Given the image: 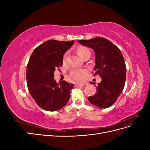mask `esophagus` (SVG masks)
<instances>
[{"label": "esophagus", "mask_w": 150, "mask_h": 150, "mask_svg": "<svg viewBox=\"0 0 150 150\" xmlns=\"http://www.w3.org/2000/svg\"><path fill=\"white\" fill-rule=\"evenodd\" d=\"M88 84L86 83V84H78V83H76V86H77V87H79V86H84L85 85H87Z\"/></svg>", "instance_id": "esophagus-1"}]
</instances>
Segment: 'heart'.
I'll use <instances>...</instances> for the list:
<instances>
[{"mask_svg":"<svg viewBox=\"0 0 150 150\" xmlns=\"http://www.w3.org/2000/svg\"><path fill=\"white\" fill-rule=\"evenodd\" d=\"M77 52L79 54V56L83 58V59L86 57L91 56V52L89 49L84 46H79L78 49H77ZM67 59V52L65 53L64 56H63V63L66 64ZM88 76V71L84 69H74L71 70L70 72V77L75 80L77 82L79 83H83L86 81V78Z\"/></svg>","mask_w":150,"mask_h":150,"instance_id":"heart-1","label":"heart"}]
</instances>
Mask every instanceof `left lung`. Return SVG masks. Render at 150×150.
I'll return each mask as SVG.
<instances>
[{"mask_svg": "<svg viewBox=\"0 0 150 150\" xmlns=\"http://www.w3.org/2000/svg\"><path fill=\"white\" fill-rule=\"evenodd\" d=\"M78 42L94 51V76L98 74L102 79L97 86H95L97 93L89 96L88 100L98 108L110 107L117 100L125 84L126 67L122 53L114 44L104 38L79 40ZM90 83L94 84V82Z\"/></svg>", "mask_w": 150, "mask_h": 150, "instance_id": "obj_1", "label": "left lung"}]
</instances>
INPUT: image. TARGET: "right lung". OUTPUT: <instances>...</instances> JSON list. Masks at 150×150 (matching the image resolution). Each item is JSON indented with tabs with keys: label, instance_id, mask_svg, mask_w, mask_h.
<instances>
[{
	"label": "right lung",
	"instance_id": "obj_1",
	"mask_svg": "<svg viewBox=\"0 0 150 150\" xmlns=\"http://www.w3.org/2000/svg\"><path fill=\"white\" fill-rule=\"evenodd\" d=\"M74 43L49 40L36 47L27 66L29 91L38 105L44 110L56 111L69 101L73 84L65 81L56 83L54 72L62 66L63 55Z\"/></svg>",
	"mask_w": 150,
	"mask_h": 150
}]
</instances>
